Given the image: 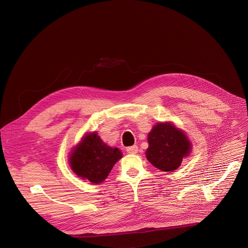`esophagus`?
I'll return each instance as SVG.
<instances>
[{"instance_id":"34e87169","label":"esophagus","mask_w":248,"mask_h":248,"mask_svg":"<svg viewBox=\"0 0 248 248\" xmlns=\"http://www.w3.org/2000/svg\"><path fill=\"white\" fill-rule=\"evenodd\" d=\"M126 152H127L128 154H131V155H135V154L138 153V147H137V146L128 147V148L126 149Z\"/></svg>"}]
</instances>
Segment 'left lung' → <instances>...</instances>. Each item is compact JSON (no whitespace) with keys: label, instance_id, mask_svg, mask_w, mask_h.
<instances>
[{"label":"left lung","instance_id":"obj_1","mask_svg":"<svg viewBox=\"0 0 248 248\" xmlns=\"http://www.w3.org/2000/svg\"><path fill=\"white\" fill-rule=\"evenodd\" d=\"M148 161L163 172L177 170L192 151V142L185 132L171 122L155 124L148 135Z\"/></svg>","mask_w":248,"mask_h":248}]
</instances>
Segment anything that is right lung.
I'll return each mask as SVG.
<instances>
[{"mask_svg":"<svg viewBox=\"0 0 248 248\" xmlns=\"http://www.w3.org/2000/svg\"><path fill=\"white\" fill-rule=\"evenodd\" d=\"M123 158L119 148L108 146L96 132L84 135L69 155V165L78 177L93 184L106 180L117 161Z\"/></svg>","mask_w":248,"mask_h":248,"instance_id":"1","label":"right lung"}]
</instances>
